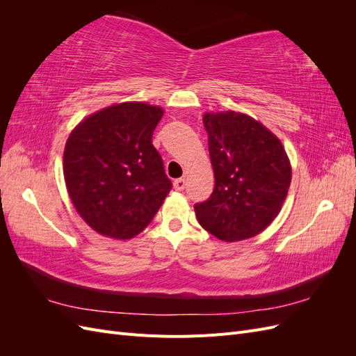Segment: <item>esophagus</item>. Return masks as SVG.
I'll return each mask as SVG.
<instances>
[{
    "label": "esophagus",
    "instance_id": "34e87169",
    "mask_svg": "<svg viewBox=\"0 0 356 356\" xmlns=\"http://www.w3.org/2000/svg\"><path fill=\"white\" fill-rule=\"evenodd\" d=\"M174 188H175V190H178V191L184 190V188H186V179H184V178H178V179H175V181H174Z\"/></svg>",
    "mask_w": 356,
    "mask_h": 356
}]
</instances>
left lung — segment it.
Returning <instances> with one entry per match:
<instances>
[{
	"instance_id": "obj_1",
	"label": "left lung",
	"mask_w": 356,
	"mask_h": 356,
	"mask_svg": "<svg viewBox=\"0 0 356 356\" xmlns=\"http://www.w3.org/2000/svg\"><path fill=\"white\" fill-rule=\"evenodd\" d=\"M215 187L195 204L202 227L224 242L254 238L281 211L291 184V165L275 134L252 117L204 113Z\"/></svg>"
}]
</instances>
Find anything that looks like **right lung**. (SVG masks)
<instances>
[{
  "label": "right lung",
  "instance_id": "obj_1",
  "mask_svg": "<svg viewBox=\"0 0 356 356\" xmlns=\"http://www.w3.org/2000/svg\"><path fill=\"white\" fill-rule=\"evenodd\" d=\"M163 110L123 102L86 117L63 152V177L80 217L102 236L131 239L152 222L172 182L153 145Z\"/></svg>",
  "mask_w": 356,
  "mask_h": 356
}]
</instances>
